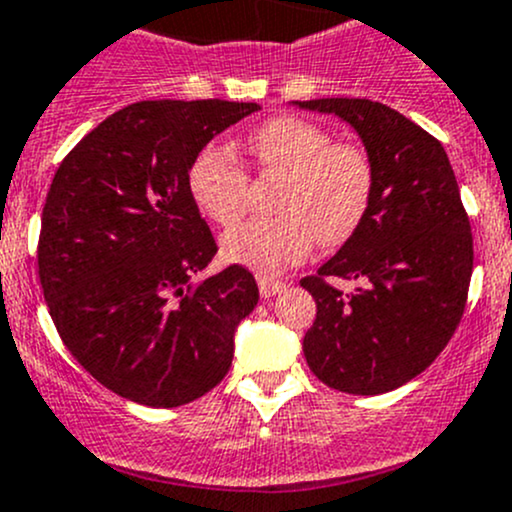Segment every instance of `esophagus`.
Segmentation results:
<instances>
[{"mask_svg":"<svg viewBox=\"0 0 512 512\" xmlns=\"http://www.w3.org/2000/svg\"><path fill=\"white\" fill-rule=\"evenodd\" d=\"M257 287H260L262 297L270 299V297H277L287 284H284L282 279H272V277H265V274H260V277H257Z\"/></svg>","mask_w":512,"mask_h":512,"instance_id":"34e87169","label":"esophagus"}]
</instances>
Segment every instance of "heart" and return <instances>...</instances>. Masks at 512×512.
Returning <instances> with one entry per match:
<instances>
[{"label":"heart","instance_id":"b5f03b06","mask_svg":"<svg viewBox=\"0 0 512 512\" xmlns=\"http://www.w3.org/2000/svg\"><path fill=\"white\" fill-rule=\"evenodd\" d=\"M260 174H282L274 218H255L223 238L230 262L277 274L301 262L314 242L333 247L355 233L373 196V166L353 144L333 142L324 127L301 117H274L245 142ZM186 186L198 211L233 228L247 208V174L240 161L208 144L188 166Z\"/></svg>","mask_w":512,"mask_h":512}]
</instances>
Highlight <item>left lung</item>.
I'll return each mask as SVG.
<instances>
[{
	"instance_id": "8db88e82",
	"label": "left lung",
	"mask_w": 512,
	"mask_h": 512,
	"mask_svg": "<svg viewBox=\"0 0 512 512\" xmlns=\"http://www.w3.org/2000/svg\"><path fill=\"white\" fill-rule=\"evenodd\" d=\"M358 132L373 196L355 233L301 287L316 299L304 336L311 373L348 395H380L434 363L459 326L473 272L469 215L441 142L383 102L297 100ZM364 284L343 295L327 279Z\"/></svg>"
}]
</instances>
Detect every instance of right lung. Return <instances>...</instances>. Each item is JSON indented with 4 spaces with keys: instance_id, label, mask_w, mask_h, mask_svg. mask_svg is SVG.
Listing matches in <instances>:
<instances>
[{
    "instance_id": "obj_1",
    "label": "right lung",
    "mask_w": 512,
    "mask_h": 512,
    "mask_svg": "<svg viewBox=\"0 0 512 512\" xmlns=\"http://www.w3.org/2000/svg\"><path fill=\"white\" fill-rule=\"evenodd\" d=\"M257 102L144 100L122 107L58 166L41 215L39 277L73 358L107 390L179 407L230 370L257 306L245 267L196 282L218 252L186 186L208 142Z\"/></svg>"
}]
</instances>
